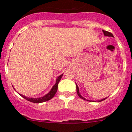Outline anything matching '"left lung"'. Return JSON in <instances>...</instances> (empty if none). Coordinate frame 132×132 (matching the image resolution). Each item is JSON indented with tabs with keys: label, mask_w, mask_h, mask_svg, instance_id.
<instances>
[{
	"label": "left lung",
	"mask_w": 132,
	"mask_h": 132,
	"mask_svg": "<svg viewBox=\"0 0 132 132\" xmlns=\"http://www.w3.org/2000/svg\"><path fill=\"white\" fill-rule=\"evenodd\" d=\"M103 34H104V35L105 36H109V37H114V36L112 35V33H110V32H108V31H105V30H103ZM76 86H77V94H78V96H79L80 98H82V99H83V100H85L89 101V102H94V101L88 100L86 99V98H84L83 96H82L80 95V93H79V88H78V86H77V84H76ZM108 98V97H107V98H103V99H102V100H98V102H102V101L104 100H105L106 98ZM95 102H96V101H95Z\"/></svg>",
	"instance_id": "1"
}]
</instances>
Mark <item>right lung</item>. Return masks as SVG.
I'll return each instance as SVG.
<instances>
[{"mask_svg":"<svg viewBox=\"0 0 132 132\" xmlns=\"http://www.w3.org/2000/svg\"><path fill=\"white\" fill-rule=\"evenodd\" d=\"M62 75H63V74H62V75H61L60 76H59V77H57V78L56 79V82H55V85L53 86L52 88L51 89V90H50V92H49L48 94H45L44 96L41 97V98H28V97L22 95V94H19V93H18V94H19L21 96L23 97V98H25V100L29 101V102H33V103H43V102H46V101L50 100V99H52V98L53 97L55 96V93H56L57 91L58 84H59V81L61 80V78H62ZM14 89L15 90V89L14 88Z\"/></svg>","mask_w":132,"mask_h":132,"instance_id":"add662e5","label":"right lung"}]
</instances>
